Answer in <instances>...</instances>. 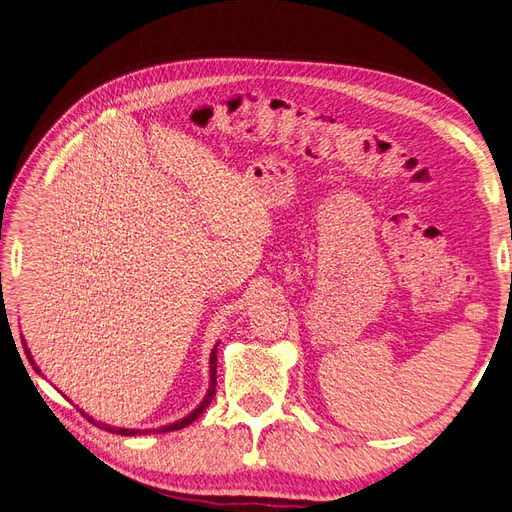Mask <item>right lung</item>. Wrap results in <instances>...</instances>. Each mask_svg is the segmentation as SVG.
Here are the masks:
<instances>
[{"label":"right lung","mask_w":512,"mask_h":512,"mask_svg":"<svg viewBox=\"0 0 512 512\" xmlns=\"http://www.w3.org/2000/svg\"><path fill=\"white\" fill-rule=\"evenodd\" d=\"M25 347V344H23ZM25 353H27V357H30V362H32V355H30V351H27V347H25ZM32 366H34V362H32ZM36 368V366H34ZM36 372H40L38 368H36ZM209 372H211V381H209V392H206V396H204V400L202 403L193 409L189 416H185L183 420H178V422H172V424H168V426H159V428H155V433H170V431H181V428H185V426H189L193 420H198L200 416H202V411L211 405V400H213V396H215V385H217V344H215V349L211 351V359H209ZM84 413V411H81ZM84 416L92 422V424H96L99 428H105V431H109V433H118V435H142V433H150V431H135V428H116V426H109V424H103V422H94V418H90L88 413H84Z\"/></svg>","instance_id":"obj_1"}]
</instances>
